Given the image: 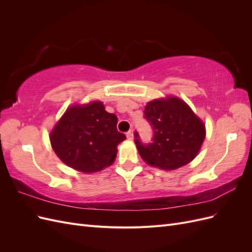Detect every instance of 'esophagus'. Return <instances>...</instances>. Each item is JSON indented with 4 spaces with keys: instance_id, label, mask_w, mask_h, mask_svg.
<instances>
[{
    "instance_id": "34e87169",
    "label": "esophagus",
    "mask_w": 252,
    "mask_h": 252,
    "mask_svg": "<svg viewBox=\"0 0 252 252\" xmlns=\"http://www.w3.org/2000/svg\"><path fill=\"white\" fill-rule=\"evenodd\" d=\"M126 136H127L128 140H133V130H132V129H130V130H129L126 133Z\"/></svg>"
}]
</instances>
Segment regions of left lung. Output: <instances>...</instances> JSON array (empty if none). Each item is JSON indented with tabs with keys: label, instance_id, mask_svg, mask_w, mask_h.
Instances as JSON below:
<instances>
[{
	"label": "left lung",
	"instance_id": "1",
	"mask_svg": "<svg viewBox=\"0 0 252 252\" xmlns=\"http://www.w3.org/2000/svg\"><path fill=\"white\" fill-rule=\"evenodd\" d=\"M144 113L154 129V138L148 144L134 132V143L144 161L165 170L191 162L206 134L205 125L191 108L181 98L169 96L147 103Z\"/></svg>",
	"mask_w": 252,
	"mask_h": 252
}]
</instances>
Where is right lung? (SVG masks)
<instances>
[{"label":"right lung","instance_id":"obj_1","mask_svg":"<svg viewBox=\"0 0 252 252\" xmlns=\"http://www.w3.org/2000/svg\"><path fill=\"white\" fill-rule=\"evenodd\" d=\"M117 124V116L106 111L102 102L71 106L50 133L52 149L75 170L100 171L113 163L118 145L126 139Z\"/></svg>","mask_w":252,"mask_h":252}]
</instances>
